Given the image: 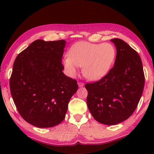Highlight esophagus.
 I'll return each mask as SVG.
<instances>
[{
	"label": "esophagus",
	"mask_w": 154,
	"mask_h": 154,
	"mask_svg": "<svg viewBox=\"0 0 154 154\" xmlns=\"http://www.w3.org/2000/svg\"><path fill=\"white\" fill-rule=\"evenodd\" d=\"M78 85H79V87H83L84 85V83L82 82H78Z\"/></svg>",
	"instance_id": "esophagus-1"
}]
</instances>
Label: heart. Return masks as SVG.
I'll return each instance as SVG.
<instances>
[{"mask_svg": "<svg viewBox=\"0 0 154 154\" xmlns=\"http://www.w3.org/2000/svg\"><path fill=\"white\" fill-rule=\"evenodd\" d=\"M116 56V49L111 43L79 42L70 48L63 64L71 76L76 75L79 66L87 79L98 80L108 73Z\"/></svg>", "mask_w": 154, "mask_h": 154, "instance_id": "obj_1", "label": "heart"}]
</instances>
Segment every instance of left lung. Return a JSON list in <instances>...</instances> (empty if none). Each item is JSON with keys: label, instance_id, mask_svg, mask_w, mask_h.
Masks as SVG:
<instances>
[{"label": "left lung", "instance_id": "1", "mask_svg": "<svg viewBox=\"0 0 154 154\" xmlns=\"http://www.w3.org/2000/svg\"><path fill=\"white\" fill-rule=\"evenodd\" d=\"M117 49L114 66L98 82L87 83V105L96 121L116 125L134 113L145 85L143 64L137 52L119 38L111 39Z\"/></svg>", "mask_w": 154, "mask_h": 154}]
</instances>
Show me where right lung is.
Segmentation results:
<instances>
[{"instance_id":"1","label":"right lung","mask_w":154,"mask_h":154,"mask_svg":"<svg viewBox=\"0 0 154 154\" xmlns=\"http://www.w3.org/2000/svg\"><path fill=\"white\" fill-rule=\"evenodd\" d=\"M65 44L36 40L14 61L9 82L13 100L22 118L36 127L60 124L78 90L77 81L62 72Z\"/></svg>"}]
</instances>
